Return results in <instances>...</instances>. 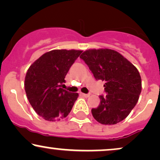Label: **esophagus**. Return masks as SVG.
Segmentation results:
<instances>
[{
    "label": "esophagus",
    "instance_id": "obj_1",
    "mask_svg": "<svg viewBox=\"0 0 160 160\" xmlns=\"http://www.w3.org/2000/svg\"><path fill=\"white\" fill-rule=\"evenodd\" d=\"M80 95L82 96H83V97H86V98H88L90 96V94H84V93H80Z\"/></svg>",
    "mask_w": 160,
    "mask_h": 160
}]
</instances>
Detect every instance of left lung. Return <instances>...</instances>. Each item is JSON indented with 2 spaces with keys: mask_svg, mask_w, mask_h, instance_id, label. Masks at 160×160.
Masks as SVG:
<instances>
[{
  "mask_svg": "<svg viewBox=\"0 0 160 160\" xmlns=\"http://www.w3.org/2000/svg\"><path fill=\"white\" fill-rule=\"evenodd\" d=\"M96 80L105 82L106 96H100V104L92 109L94 118L105 125L124 120L137 103L142 91L138 69L124 57L109 48L88 49L80 55Z\"/></svg>",
  "mask_w": 160,
  "mask_h": 160,
  "instance_id": "left-lung-1",
  "label": "left lung"
}]
</instances>
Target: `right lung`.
Returning a JSON list of instances; mask_svg holds the SVG:
<instances>
[{
  "label": "right lung",
  "instance_id": "right-lung-1",
  "mask_svg": "<svg viewBox=\"0 0 160 160\" xmlns=\"http://www.w3.org/2000/svg\"><path fill=\"white\" fill-rule=\"evenodd\" d=\"M80 50H52L30 65L24 80V88L36 112L48 122H57L70 113L78 93L60 88L69 68L78 58Z\"/></svg>",
  "mask_w": 160,
  "mask_h": 160
}]
</instances>
